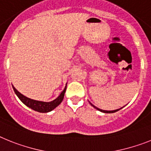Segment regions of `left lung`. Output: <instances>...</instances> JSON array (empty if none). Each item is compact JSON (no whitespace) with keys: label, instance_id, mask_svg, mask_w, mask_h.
Instances as JSON below:
<instances>
[{"label":"left lung","instance_id":"obj_1","mask_svg":"<svg viewBox=\"0 0 151 151\" xmlns=\"http://www.w3.org/2000/svg\"><path fill=\"white\" fill-rule=\"evenodd\" d=\"M90 103V105H91L92 106H93V107H94V108H95L96 109L99 110V111H100V112H104V113H113V112H117V111H119V110H120V109H122V108H123V107H122V108H120V109H115V110H112V111H107V110H103V109H100L97 108V107H96V106H94V105H93V104H92L91 103Z\"/></svg>","mask_w":151,"mask_h":151}]
</instances>
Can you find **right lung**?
Here are the masks:
<instances>
[{
    "label": "right lung",
    "mask_w": 151,
    "mask_h": 151,
    "mask_svg": "<svg viewBox=\"0 0 151 151\" xmlns=\"http://www.w3.org/2000/svg\"><path fill=\"white\" fill-rule=\"evenodd\" d=\"M13 89H14V92H15L16 95L17 96L18 98L20 99L21 102L23 104L26 105L29 108L35 110L36 112H42L43 113V112H51L54 109H55L58 106H59L60 103L62 102L63 99H64V96H65V93L67 89V83L65 89L61 92V94L55 99H54L53 101H51V102H42V101H38L30 99V98L27 97L26 96L20 93L14 86H13Z\"/></svg>",
    "instance_id": "right-lung-1"
}]
</instances>
